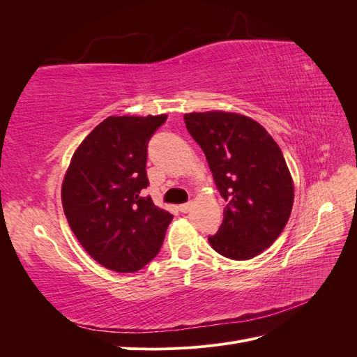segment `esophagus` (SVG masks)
Here are the masks:
<instances>
[{
  "instance_id": "obj_1",
  "label": "esophagus",
  "mask_w": 357,
  "mask_h": 357,
  "mask_svg": "<svg viewBox=\"0 0 357 357\" xmlns=\"http://www.w3.org/2000/svg\"><path fill=\"white\" fill-rule=\"evenodd\" d=\"M192 202H186V204H181V205H178V210L181 211V213H188V211H190V208H192Z\"/></svg>"
}]
</instances>
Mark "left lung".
<instances>
[{
	"instance_id": "obj_1",
	"label": "left lung",
	"mask_w": 357,
	"mask_h": 357,
	"mask_svg": "<svg viewBox=\"0 0 357 357\" xmlns=\"http://www.w3.org/2000/svg\"><path fill=\"white\" fill-rule=\"evenodd\" d=\"M183 117L226 201L210 245L234 261L261 255L283 232L294 207V178L282 150L261 123L240 113L213 110Z\"/></svg>"
}]
</instances>
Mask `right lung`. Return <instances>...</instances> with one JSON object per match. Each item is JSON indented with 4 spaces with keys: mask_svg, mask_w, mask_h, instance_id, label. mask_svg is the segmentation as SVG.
<instances>
[{
    "mask_svg": "<svg viewBox=\"0 0 357 357\" xmlns=\"http://www.w3.org/2000/svg\"><path fill=\"white\" fill-rule=\"evenodd\" d=\"M167 121L158 116H110L75 149L61 198L70 228L100 265L135 273L158 255L172 214L150 198L147 143Z\"/></svg>",
    "mask_w": 357,
    "mask_h": 357,
    "instance_id": "right-lung-1",
    "label": "right lung"
}]
</instances>
